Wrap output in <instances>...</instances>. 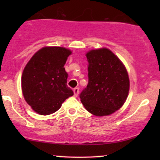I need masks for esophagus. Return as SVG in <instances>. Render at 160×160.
<instances>
[{
	"label": "esophagus",
	"instance_id": "esophagus-1",
	"mask_svg": "<svg viewBox=\"0 0 160 160\" xmlns=\"http://www.w3.org/2000/svg\"><path fill=\"white\" fill-rule=\"evenodd\" d=\"M79 88L78 87H76L74 89V96H78V94H79Z\"/></svg>",
	"mask_w": 160,
	"mask_h": 160
}]
</instances>
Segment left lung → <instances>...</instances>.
I'll return each instance as SVG.
<instances>
[{
	"mask_svg": "<svg viewBox=\"0 0 160 160\" xmlns=\"http://www.w3.org/2000/svg\"><path fill=\"white\" fill-rule=\"evenodd\" d=\"M88 85L80 94L82 104L97 117L111 115L123 105L129 91L126 68L114 53L107 48L86 53Z\"/></svg>",
	"mask_w": 160,
	"mask_h": 160,
	"instance_id": "1",
	"label": "left lung"
}]
</instances>
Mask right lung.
I'll return each instance as SVG.
<instances>
[{"label": "right lung", "instance_id": "right-lung-1", "mask_svg": "<svg viewBox=\"0 0 160 160\" xmlns=\"http://www.w3.org/2000/svg\"><path fill=\"white\" fill-rule=\"evenodd\" d=\"M69 49L60 47H46L32 57L22 75V89L25 101L41 115L55 113L65 99L74 95L67 86L65 71Z\"/></svg>", "mask_w": 160, "mask_h": 160}]
</instances>
